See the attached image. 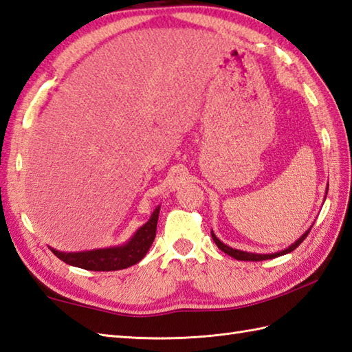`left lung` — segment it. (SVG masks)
I'll return each mask as SVG.
<instances>
[{
  "instance_id": "obj_1",
  "label": "left lung",
  "mask_w": 352,
  "mask_h": 352,
  "mask_svg": "<svg viewBox=\"0 0 352 352\" xmlns=\"http://www.w3.org/2000/svg\"><path fill=\"white\" fill-rule=\"evenodd\" d=\"M327 192H329V190L325 191V197H327ZM310 229H311V226L310 228L302 233V235L296 239L294 244H291L289 245L287 248H285V250H280V252H277V253H268V254H261V253H250V252H242V250H236V248H232V247H229L228 244H224V242H221L220 239H218L217 236H215V233L210 230V235H212V239H214V242L217 244V247L221 250V252H224L226 254H229V256H232V257H235L236 261H253V262H257V261H267V259H274V257H278V256H282V254H287V253H291V252H294V250L298 247L301 242L306 239V236L309 235V232H310Z\"/></svg>"
}]
</instances>
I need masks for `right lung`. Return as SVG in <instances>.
Instances as JSON below:
<instances>
[{
  "mask_svg": "<svg viewBox=\"0 0 352 352\" xmlns=\"http://www.w3.org/2000/svg\"><path fill=\"white\" fill-rule=\"evenodd\" d=\"M160 209L161 206H156L149 221L137 229L134 235L122 245L87 250V252L76 253L58 252L56 248H51V252L67 265L89 271H117L132 267V265L142 261L146 253L149 252L156 235Z\"/></svg>",
  "mask_w": 352,
  "mask_h": 352,
  "instance_id": "1",
  "label": "right lung"
}]
</instances>
